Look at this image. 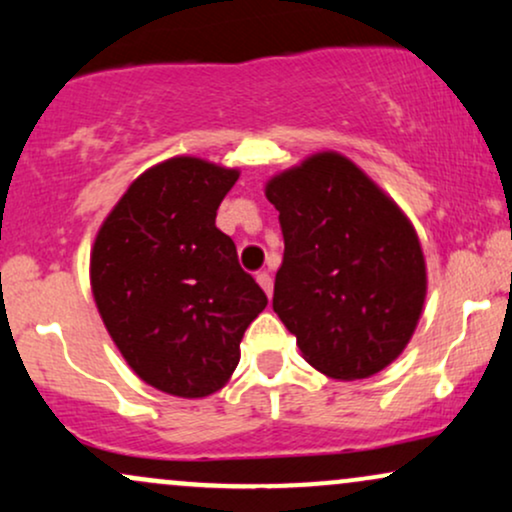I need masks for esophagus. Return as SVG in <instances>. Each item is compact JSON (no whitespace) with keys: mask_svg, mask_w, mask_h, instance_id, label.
<instances>
[{"mask_svg":"<svg viewBox=\"0 0 512 512\" xmlns=\"http://www.w3.org/2000/svg\"><path fill=\"white\" fill-rule=\"evenodd\" d=\"M257 284L262 286L264 289V293H267V296H272V289H274V281H272V274L269 272H257Z\"/></svg>","mask_w":512,"mask_h":512,"instance_id":"1","label":"esophagus"}]
</instances>
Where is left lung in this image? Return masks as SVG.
Masks as SVG:
<instances>
[{
    "label": "left lung",
    "instance_id": "8db88e82",
    "mask_svg": "<svg viewBox=\"0 0 512 512\" xmlns=\"http://www.w3.org/2000/svg\"><path fill=\"white\" fill-rule=\"evenodd\" d=\"M284 262L272 308L301 356L334 380H363L407 349L426 301L414 223L339 151L272 175Z\"/></svg>",
    "mask_w": 512,
    "mask_h": 512
}]
</instances>
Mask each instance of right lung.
<instances>
[{
	"instance_id": "obj_1",
	"label": "right lung",
	"mask_w": 512,
	"mask_h": 512,
	"mask_svg": "<svg viewBox=\"0 0 512 512\" xmlns=\"http://www.w3.org/2000/svg\"><path fill=\"white\" fill-rule=\"evenodd\" d=\"M240 170L173 156L144 170L98 228L91 291L127 366L146 385L202 399L231 380L267 296L238 264L216 209Z\"/></svg>"
}]
</instances>
